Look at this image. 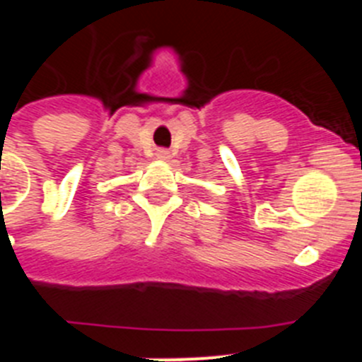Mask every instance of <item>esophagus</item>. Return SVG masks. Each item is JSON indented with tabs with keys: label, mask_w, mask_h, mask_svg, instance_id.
<instances>
[{
	"label": "esophagus",
	"mask_w": 362,
	"mask_h": 362,
	"mask_svg": "<svg viewBox=\"0 0 362 362\" xmlns=\"http://www.w3.org/2000/svg\"><path fill=\"white\" fill-rule=\"evenodd\" d=\"M158 159H163V161H166V159H170V152H166V150H159V152H158Z\"/></svg>",
	"instance_id": "obj_1"
}]
</instances>
